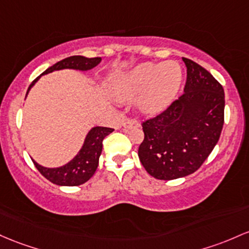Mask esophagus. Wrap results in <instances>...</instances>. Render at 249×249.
<instances>
[{
  "instance_id": "1",
  "label": "esophagus",
  "mask_w": 249,
  "mask_h": 249,
  "mask_svg": "<svg viewBox=\"0 0 249 249\" xmlns=\"http://www.w3.org/2000/svg\"><path fill=\"white\" fill-rule=\"evenodd\" d=\"M139 126V123L137 120H132V119H126L124 122V124H123V127H124L125 130H130V129H133V127H138Z\"/></svg>"
}]
</instances>
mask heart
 <instances>
[{
    "label": "heart",
    "instance_id": "1",
    "mask_svg": "<svg viewBox=\"0 0 249 249\" xmlns=\"http://www.w3.org/2000/svg\"><path fill=\"white\" fill-rule=\"evenodd\" d=\"M182 68L176 61L144 62L125 72L112 74L107 93L117 102L137 98V108L145 116H156L173 103L181 86Z\"/></svg>",
    "mask_w": 249,
    "mask_h": 249
}]
</instances>
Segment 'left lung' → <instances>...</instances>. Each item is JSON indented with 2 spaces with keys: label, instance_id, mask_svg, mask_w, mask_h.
Segmentation results:
<instances>
[{
  "label": "left lung",
  "instance_id": "1",
  "mask_svg": "<svg viewBox=\"0 0 249 249\" xmlns=\"http://www.w3.org/2000/svg\"><path fill=\"white\" fill-rule=\"evenodd\" d=\"M187 67L183 94L156 118L143 123L138 157L157 179L195 173L213 151L223 126L225 92L206 68L182 58Z\"/></svg>",
  "mask_w": 249,
  "mask_h": 249
}]
</instances>
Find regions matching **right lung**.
I'll list each match as a JSON object with an SVG mask.
<instances>
[{"instance_id": "1", "label": "right lung", "mask_w": 249, "mask_h": 249, "mask_svg": "<svg viewBox=\"0 0 249 249\" xmlns=\"http://www.w3.org/2000/svg\"><path fill=\"white\" fill-rule=\"evenodd\" d=\"M100 61H102V58H86L83 55H73L61 60L52 67L47 68L42 74L33 81L28 91H27L26 98L32 87L37 83V80L42 75L61 70H75L86 72V71L98 66ZM111 132H113V129H111V127H92L87 132L83 146L79 150L78 154L66 164L58 166V168H47V166L39 164L33 158L32 160L37 170L42 174V176H45L48 181L54 183V184L62 185V187H75V185L84 184L85 182H87L93 176L95 170H97L98 164H99V157L103 150V139L110 135Z\"/></svg>"}]
</instances>
